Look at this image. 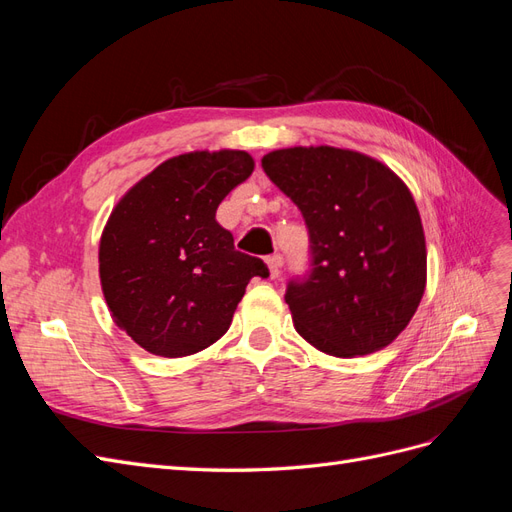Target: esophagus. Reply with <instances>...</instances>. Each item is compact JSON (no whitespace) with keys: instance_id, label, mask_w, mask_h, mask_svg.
<instances>
[{"instance_id":"obj_1","label":"esophagus","mask_w":512,"mask_h":512,"mask_svg":"<svg viewBox=\"0 0 512 512\" xmlns=\"http://www.w3.org/2000/svg\"><path fill=\"white\" fill-rule=\"evenodd\" d=\"M267 267H269V277H271V280H275V277H280L282 258L280 256H269L267 258Z\"/></svg>"}]
</instances>
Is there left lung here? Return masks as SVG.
Returning <instances> with one entry per match:
<instances>
[{
	"label": "left lung",
	"instance_id": "1",
	"mask_svg": "<svg viewBox=\"0 0 512 512\" xmlns=\"http://www.w3.org/2000/svg\"><path fill=\"white\" fill-rule=\"evenodd\" d=\"M262 168L309 230L312 271L286 290L294 329L339 359L389 346L427 282L425 232L408 185L365 153L329 145L271 151Z\"/></svg>",
	"mask_w": 512,
	"mask_h": 512
}]
</instances>
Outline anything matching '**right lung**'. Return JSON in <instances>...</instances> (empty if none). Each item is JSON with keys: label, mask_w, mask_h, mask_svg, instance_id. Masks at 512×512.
Returning <instances> with one entry per match:
<instances>
[{"label": "right lung", "mask_w": 512, "mask_h": 512, "mask_svg": "<svg viewBox=\"0 0 512 512\" xmlns=\"http://www.w3.org/2000/svg\"><path fill=\"white\" fill-rule=\"evenodd\" d=\"M252 170L247 151L181 153L115 205L100 239V284L117 327L147 352L177 359L209 348L252 277L269 275L215 220Z\"/></svg>", "instance_id": "right-lung-1"}]
</instances>
